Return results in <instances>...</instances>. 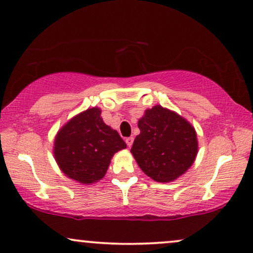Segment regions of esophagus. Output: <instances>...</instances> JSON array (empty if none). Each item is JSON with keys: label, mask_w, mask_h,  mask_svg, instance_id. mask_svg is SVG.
<instances>
[{"label": "esophagus", "mask_w": 253, "mask_h": 253, "mask_svg": "<svg viewBox=\"0 0 253 253\" xmlns=\"http://www.w3.org/2000/svg\"><path fill=\"white\" fill-rule=\"evenodd\" d=\"M125 141H126L127 146H128V147L130 148V147H132V144H133V142H134V137H132V136H130V137H127V139H126V140H125Z\"/></svg>", "instance_id": "obj_1"}]
</instances>
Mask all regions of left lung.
Listing matches in <instances>:
<instances>
[{"mask_svg":"<svg viewBox=\"0 0 253 253\" xmlns=\"http://www.w3.org/2000/svg\"><path fill=\"white\" fill-rule=\"evenodd\" d=\"M137 126L140 134L130 151L147 176L169 183L193 164L198 153L197 133L184 118L156 105L146 111Z\"/></svg>","mask_w":253,"mask_h":253,"instance_id":"obj_1","label":"left lung"}]
</instances>
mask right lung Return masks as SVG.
I'll list each match as a JSON object with an SVG mask.
<instances>
[{"label": "right lung", "mask_w": 253, "mask_h": 253, "mask_svg": "<svg viewBox=\"0 0 253 253\" xmlns=\"http://www.w3.org/2000/svg\"><path fill=\"white\" fill-rule=\"evenodd\" d=\"M126 143L117 130L104 124L100 110L92 107L74 117L54 142V156L62 172L82 184L105 176L111 158Z\"/></svg>", "instance_id": "1"}]
</instances>
